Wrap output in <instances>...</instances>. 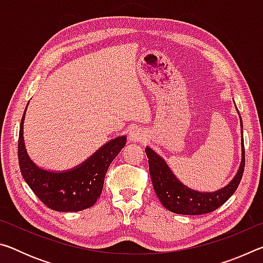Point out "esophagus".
Instances as JSON below:
<instances>
[{
  "instance_id": "obj_1",
  "label": "esophagus",
  "mask_w": 263,
  "mask_h": 263,
  "mask_svg": "<svg viewBox=\"0 0 263 263\" xmlns=\"http://www.w3.org/2000/svg\"><path fill=\"white\" fill-rule=\"evenodd\" d=\"M144 137H145V133L142 132L141 128H138V127L132 128L130 133H128V138H130V140L133 142L142 140L144 139Z\"/></svg>"
}]
</instances>
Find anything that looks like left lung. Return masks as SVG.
Listing matches in <instances>:
<instances>
[{
	"label": "left lung",
	"instance_id": "1",
	"mask_svg": "<svg viewBox=\"0 0 263 263\" xmlns=\"http://www.w3.org/2000/svg\"><path fill=\"white\" fill-rule=\"evenodd\" d=\"M237 109V106H235ZM237 112L239 111L237 109ZM240 126L242 135V121L240 117ZM148 158L149 175L152 179L155 194L167 210L179 215H204L215 211L221 206L234 194L241 181L245 168L243 137L241 136V162L237 174L228 184L216 191H198L186 186L177 179L174 173L162 157L147 146L145 149Z\"/></svg>",
	"mask_w": 263,
	"mask_h": 263
}]
</instances>
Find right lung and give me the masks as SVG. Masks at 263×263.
Instances as JSON below:
<instances>
[{"label": "right lung", "mask_w": 263, "mask_h": 263, "mask_svg": "<svg viewBox=\"0 0 263 263\" xmlns=\"http://www.w3.org/2000/svg\"><path fill=\"white\" fill-rule=\"evenodd\" d=\"M28 106V105H26ZM18 138V162L23 179L47 208L59 212L81 211L94 205L102 194L105 173L126 144V136L109 140L79 166L62 172L47 171L35 164L26 152L23 128Z\"/></svg>", "instance_id": "1"}]
</instances>
